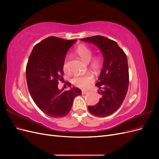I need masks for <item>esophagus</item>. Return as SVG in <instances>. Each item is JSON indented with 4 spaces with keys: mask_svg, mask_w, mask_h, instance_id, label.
Returning <instances> with one entry per match:
<instances>
[{
    "mask_svg": "<svg viewBox=\"0 0 159 159\" xmlns=\"http://www.w3.org/2000/svg\"><path fill=\"white\" fill-rule=\"evenodd\" d=\"M88 92V91H85V90H82L81 91V93H82V94H85V93H87Z\"/></svg>",
    "mask_w": 159,
    "mask_h": 159,
    "instance_id": "1",
    "label": "esophagus"
}]
</instances>
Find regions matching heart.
I'll list each match as a JSON object with an SVG mask.
<instances>
[{"instance_id":"heart-1","label":"heart","mask_w":159,"mask_h":159,"mask_svg":"<svg viewBox=\"0 0 159 159\" xmlns=\"http://www.w3.org/2000/svg\"><path fill=\"white\" fill-rule=\"evenodd\" d=\"M75 53L85 63H89L91 61L90 67L94 71H98L102 68L103 64L102 57L99 56H96L93 57L92 60L91 58L93 57V52L92 49L89 46L85 44H80L76 48ZM91 59V61L90 60ZM63 68L64 71H66L67 70H68V62H67L66 60L64 63ZM93 81L94 78L93 75H91V74H87L83 75H76L71 79L72 84L75 85L76 87L82 89L88 88Z\"/></svg>"}]
</instances>
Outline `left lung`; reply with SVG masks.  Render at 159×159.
Returning <instances> with one entry per match:
<instances>
[{
  "label": "left lung",
  "instance_id": "obj_1",
  "mask_svg": "<svg viewBox=\"0 0 159 159\" xmlns=\"http://www.w3.org/2000/svg\"><path fill=\"white\" fill-rule=\"evenodd\" d=\"M97 46L103 56V65L98 82L95 85L102 95L99 102L88 106L95 116L104 117L113 114L120 107L127 95L129 86V68L125 53L117 43L102 36L81 39Z\"/></svg>",
  "mask_w": 159,
  "mask_h": 159
}]
</instances>
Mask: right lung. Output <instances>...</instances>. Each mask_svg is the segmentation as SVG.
Segmentation results:
<instances>
[{
	"instance_id": "right-lung-1",
	"label": "right lung",
	"mask_w": 159,
	"mask_h": 159,
	"mask_svg": "<svg viewBox=\"0 0 159 159\" xmlns=\"http://www.w3.org/2000/svg\"><path fill=\"white\" fill-rule=\"evenodd\" d=\"M76 41L48 37L34 46L28 59L26 68L28 90L38 107L50 117L68 115L74 98L81 94L77 88L64 91L57 88L58 81L63 78L67 52Z\"/></svg>"
}]
</instances>
